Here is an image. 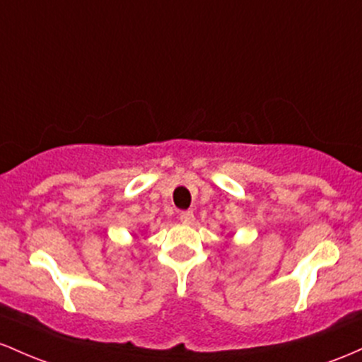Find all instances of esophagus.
<instances>
[{
	"label": "esophagus",
	"instance_id": "34e87169",
	"mask_svg": "<svg viewBox=\"0 0 362 362\" xmlns=\"http://www.w3.org/2000/svg\"><path fill=\"white\" fill-rule=\"evenodd\" d=\"M180 221L182 222V224H192V222L194 221V214L192 212V210H185V212L180 214Z\"/></svg>",
	"mask_w": 362,
	"mask_h": 362
}]
</instances>
